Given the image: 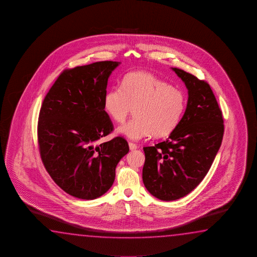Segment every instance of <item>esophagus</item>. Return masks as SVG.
<instances>
[{
	"label": "esophagus",
	"mask_w": 257,
	"mask_h": 257,
	"mask_svg": "<svg viewBox=\"0 0 257 257\" xmlns=\"http://www.w3.org/2000/svg\"><path fill=\"white\" fill-rule=\"evenodd\" d=\"M128 146H130V148H131V150H135V149H137V148H138V146H137L136 144L131 143V142H130V143H128Z\"/></svg>",
	"instance_id": "esophagus-1"
}]
</instances>
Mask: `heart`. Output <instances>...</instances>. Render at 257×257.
I'll use <instances>...</instances> for the list:
<instances>
[{"label": "heart", "instance_id": "1", "mask_svg": "<svg viewBox=\"0 0 257 257\" xmlns=\"http://www.w3.org/2000/svg\"><path fill=\"white\" fill-rule=\"evenodd\" d=\"M185 106L183 91L146 72L126 74L121 86L111 88L104 97L105 110L117 123L125 121L135 107V117L117 130L131 140L169 135L178 126Z\"/></svg>", "mask_w": 257, "mask_h": 257}]
</instances>
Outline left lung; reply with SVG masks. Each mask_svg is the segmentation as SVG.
<instances>
[{"mask_svg": "<svg viewBox=\"0 0 257 257\" xmlns=\"http://www.w3.org/2000/svg\"><path fill=\"white\" fill-rule=\"evenodd\" d=\"M188 90L187 106L169 138L144 148L142 178L148 192L161 200H178L193 191L208 174L224 134V120L209 83L173 67Z\"/></svg>", "mask_w": 257, "mask_h": 257, "instance_id": "obj_1", "label": "left lung"}]
</instances>
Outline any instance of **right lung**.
<instances>
[{
  "mask_svg": "<svg viewBox=\"0 0 257 257\" xmlns=\"http://www.w3.org/2000/svg\"><path fill=\"white\" fill-rule=\"evenodd\" d=\"M119 64L96 62L65 70L39 111L44 166L63 191L78 199L94 200L108 192L117 163L130 150L121 137L97 144L113 131L104 97L109 75Z\"/></svg>",
  "mask_w": 257,
  "mask_h": 257,
  "instance_id": "right-lung-1",
  "label": "right lung"
}]
</instances>
